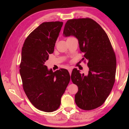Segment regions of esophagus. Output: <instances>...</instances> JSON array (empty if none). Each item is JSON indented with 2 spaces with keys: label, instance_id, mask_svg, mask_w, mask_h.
Wrapping results in <instances>:
<instances>
[{
  "label": "esophagus",
  "instance_id": "obj_1",
  "mask_svg": "<svg viewBox=\"0 0 129 129\" xmlns=\"http://www.w3.org/2000/svg\"><path fill=\"white\" fill-rule=\"evenodd\" d=\"M68 71H69L70 75H71L72 71V68H69V69H68Z\"/></svg>",
  "mask_w": 129,
  "mask_h": 129
}]
</instances>
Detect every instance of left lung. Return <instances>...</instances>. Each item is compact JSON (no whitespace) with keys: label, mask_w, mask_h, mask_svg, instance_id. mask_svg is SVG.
Here are the masks:
<instances>
[{"label":"left lung","mask_w":129,"mask_h":129,"mask_svg":"<svg viewBox=\"0 0 129 129\" xmlns=\"http://www.w3.org/2000/svg\"><path fill=\"white\" fill-rule=\"evenodd\" d=\"M63 36L77 38L84 53L82 59L88 60V75L76 68L72 72V81L78 88L76 104L82 110L99 108L112 91L116 73V58L108 36L99 24L89 18L68 20Z\"/></svg>","instance_id":"left-lung-1"}]
</instances>
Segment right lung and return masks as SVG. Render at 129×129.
Instances as JSON below:
<instances>
[{"label": "right lung", "instance_id": "1", "mask_svg": "<svg viewBox=\"0 0 129 129\" xmlns=\"http://www.w3.org/2000/svg\"><path fill=\"white\" fill-rule=\"evenodd\" d=\"M62 24L60 21L41 24L25 39L21 50L20 74L23 89L32 104L45 112L59 108L71 79L67 69L53 72L44 65L53 53Z\"/></svg>", "mask_w": 129, "mask_h": 129}]
</instances>
